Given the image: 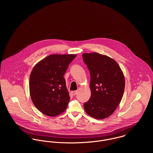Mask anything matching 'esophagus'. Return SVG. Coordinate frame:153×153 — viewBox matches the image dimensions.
I'll return each mask as SVG.
<instances>
[{"mask_svg":"<svg viewBox=\"0 0 153 153\" xmlns=\"http://www.w3.org/2000/svg\"><path fill=\"white\" fill-rule=\"evenodd\" d=\"M72 94L73 95H76L77 94V93H78V91H72Z\"/></svg>","mask_w":153,"mask_h":153,"instance_id":"1","label":"esophagus"}]
</instances>
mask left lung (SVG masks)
<instances>
[{
    "mask_svg": "<svg viewBox=\"0 0 153 153\" xmlns=\"http://www.w3.org/2000/svg\"><path fill=\"white\" fill-rule=\"evenodd\" d=\"M83 61L90 72L91 95L84 104L85 112L102 120L110 116L119 105L123 96L125 79L117 62L98 53L82 54Z\"/></svg>",
    "mask_w": 153,
    "mask_h": 153,
    "instance_id": "1",
    "label": "left lung"
}]
</instances>
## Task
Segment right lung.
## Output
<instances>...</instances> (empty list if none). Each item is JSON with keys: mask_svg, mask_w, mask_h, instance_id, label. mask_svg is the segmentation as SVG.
Instances as JSON below:
<instances>
[{"mask_svg": "<svg viewBox=\"0 0 153 153\" xmlns=\"http://www.w3.org/2000/svg\"><path fill=\"white\" fill-rule=\"evenodd\" d=\"M75 54H54L45 58L33 68L29 91L36 108L46 115L54 117L66 109L70 100L64 75Z\"/></svg>", "mask_w": 153, "mask_h": 153, "instance_id": "obj_1", "label": "right lung"}]
</instances>
